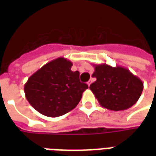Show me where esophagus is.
<instances>
[{"mask_svg": "<svg viewBox=\"0 0 156 156\" xmlns=\"http://www.w3.org/2000/svg\"><path fill=\"white\" fill-rule=\"evenodd\" d=\"M92 83V80H89V81L88 82V86H90V84H91Z\"/></svg>", "mask_w": 156, "mask_h": 156, "instance_id": "obj_1", "label": "esophagus"}]
</instances>
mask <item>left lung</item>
I'll return each instance as SVG.
<instances>
[{
    "label": "left lung",
    "mask_w": 156,
    "mask_h": 156,
    "mask_svg": "<svg viewBox=\"0 0 156 156\" xmlns=\"http://www.w3.org/2000/svg\"><path fill=\"white\" fill-rule=\"evenodd\" d=\"M93 66V77L97 80L89 88L102 107L121 111L130 108L138 101L144 88L140 78L120 66L111 67L106 63Z\"/></svg>",
    "instance_id": "8db88e82"
}]
</instances>
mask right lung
Instances as JSON below:
<instances>
[{
    "instance_id": "right-lung-1",
    "label": "right lung",
    "mask_w": 156,
    "mask_h": 156,
    "mask_svg": "<svg viewBox=\"0 0 156 156\" xmlns=\"http://www.w3.org/2000/svg\"><path fill=\"white\" fill-rule=\"evenodd\" d=\"M73 62L56 58L42 66L24 86L26 98L36 110L48 117H58L78 105L88 88L79 80V72L71 70Z\"/></svg>"
}]
</instances>
